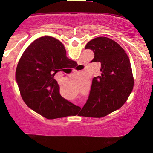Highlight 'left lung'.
<instances>
[{
    "label": "left lung",
    "mask_w": 153,
    "mask_h": 153,
    "mask_svg": "<svg viewBox=\"0 0 153 153\" xmlns=\"http://www.w3.org/2000/svg\"><path fill=\"white\" fill-rule=\"evenodd\" d=\"M85 49L94 52L93 62L101 63V75L94 77L81 116L102 118L120 108L130 95L134 77L124 49L106 37L91 39Z\"/></svg>",
    "instance_id": "left-lung-1"
}]
</instances>
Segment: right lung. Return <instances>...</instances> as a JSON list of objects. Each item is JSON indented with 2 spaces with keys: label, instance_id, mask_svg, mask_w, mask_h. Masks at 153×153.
Instances as JSON below:
<instances>
[{
  "label": "right lung",
  "instance_id": "obj_1",
  "mask_svg": "<svg viewBox=\"0 0 153 153\" xmlns=\"http://www.w3.org/2000/svg\"><path fill=\"white\" fill-rule=\"evenodd\" d=\"M75 61L66 56L61 42L45 36L33 42L22 54L16 70V80L26 105L47 119L77 114L80 107L65 99L54 79L58 72L65 71Z\"/></svg>",
  "mask_w": 153,
  "mask_h": 153
}]
</instances>
